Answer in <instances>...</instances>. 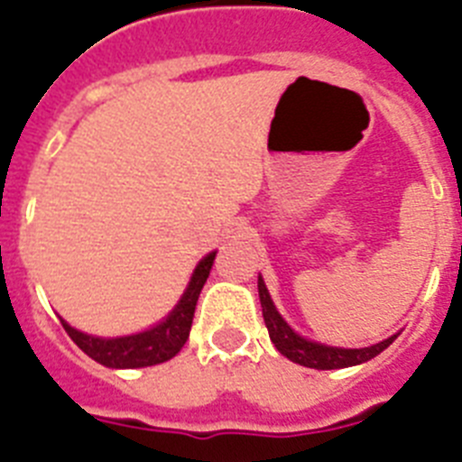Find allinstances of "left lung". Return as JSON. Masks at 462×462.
Returning a JSON list of instances; mask_svg holds the SVG:
<instances>
[{
	"label": "left lung",
	"instance_id": "left-lung-1",
	"mask_svg": "<svg viewBox=\"0 0 462 462\" xmlns=\"http://www.w3.org/2000/svg\"><path fill=\"white\" fill-rule=\"evenodd\" d=\"M259 299H262V313L266 329H269L271 341L275 348L285 355L287 360L297 362V365L310 366V369H344V366L362 365V362L372 360L378 353H383L397 337H390L385 341L369 348H332V346L313 344L309 338L299 337L290 325H287L280 313L275 310L273 301L269 297V290L263 285V280L259 278Z\"/></svg>",
	"mask_w": 462,
	"mask_h": 462
}]
</instances>
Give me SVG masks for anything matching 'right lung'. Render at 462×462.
Instances as JSON below:
<instances>
[{"label":"right lung","mask_w":462,"mask_h":462,"mask_svg":"<svg viewBox=\"0 0 462 462\" xmlns=\"http://www.w3.org/2000/svg\"><path fill=\"white\" fill-rule=\"evenodd\" d=\"M212 263H215V252H210L196 266L191 282H189L187 291H184V297L175 306V310L161 325L147 329V332L121 338H97L79 332V329L67 325L65 320H62V327H65V332L69 334V338L79 348L105 366H112V369H135V366L161 365V362L175 357L182 350V346L187 344L196 301H199L205 280L210 275Z\"/></svg>","instance_id":"add662e5"}]
</instances>
